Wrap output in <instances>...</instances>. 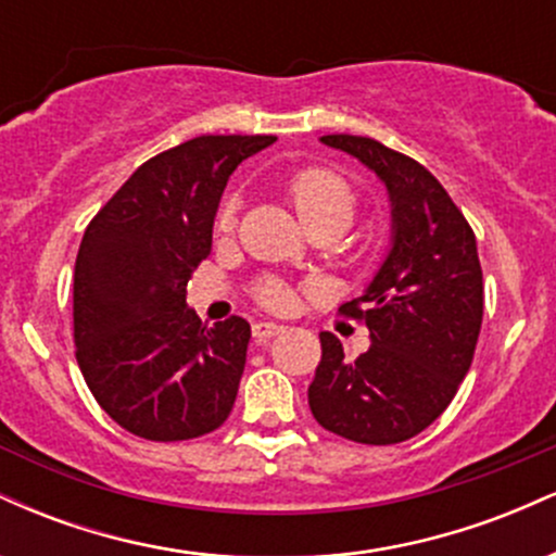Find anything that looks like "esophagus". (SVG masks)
<instances>
[{
  "instance_id": "esophagus-1",
  "label": "esophagus",
  "mask_w": 556,
  "mask_h": 556,
  "mask_svg": "<svg viewBox=\"0 0 556 556\" xmlns=\"http://www.w3.org/2000/svg\"><path fill=\"white\" fill-rule=\"evenodd\" d=\"M285 327H279V324H271V321H258L253 324V337H256V342H269L271 337L282 334Z\"/></svg>"
}]
</instances>
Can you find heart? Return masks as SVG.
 <instances>
[{
    "label": "heart",
    "instance_id": "1",
    "mask_svg": "<svg viewBox=\"0 0 556 556\" xmlns=\"http://www.w3.org/2000/svg\"><path fill=\"white\" fill-rule=\"evenodd\" d=\"M287 198L295 208L298 219L308 232L314 229H329L334 238H340L353 225L358 214V195L353 185L331 169L308 167L300 169L285 185ZM240 195L229 193L222 201L219 214H216V229L219 232H232L238 225ZM258 303H264L271 311H285L292 305V290L279 279H264L256 287Z\"/></svg>",
    "mask_w": 556,
    "mask_h": 556
}]
</instances>
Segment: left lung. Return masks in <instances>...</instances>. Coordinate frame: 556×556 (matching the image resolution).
Wrapping results in <instances>:
<instances>
[{
	"instance_id": "1",
	"label": "left lung",
	"mask_w": 556,
	"mask_h": 556,
	"mask_svg": "<svg viewBox=\"0 0 556 556\" xmlns=\"http://www.w3.org/2000/svg\"><path fill=\"white\" fill-rule=\"evenodd\" d=\"M381 177L392 201V251L340 314L363 321L371 348L344 358L321 331L308 387L324 429L358 444H400L437 420L473 363L483 318L476 235L442 182L416 159L363 136H324Z\"/></svg>"
}]
</instances>
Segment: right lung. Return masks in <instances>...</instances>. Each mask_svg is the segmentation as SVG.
I'll list each match as a JSON object with an SVG mask.
<instances>
[{
  "label": "right lung",
  "instance_id": "1",
  "mask_svg": "<svg viewBox=\"0 0 556 556\" xmlns=\"http://www.w3.org/2000/svg\"><path fill=\"white\" fill-rule=\"evenodd\" d=\"M274 136H198L132 172L83 235L75 258V358L104 413L149 442L225 424L251 324H201L185 285L212 253L219 198L242 159Z\"/></svg>",
  "mask_w": 556,
  "mask_h": 556
}]
</instances>
